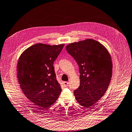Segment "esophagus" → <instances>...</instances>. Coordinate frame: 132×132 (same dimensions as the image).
I'll list each match as a JSON object with an SVG mask.
<instances>
[{
	"label": "esophagus",
	"instance_id": "obj_1",
	"mask_svg": "<svg viewBox=\"0 0 132 132\" xmlns=\"http://www.w3.org/2000/svg\"><path fill=\"white\" fill-rule=\"evenodd\" d=\"M63 84H64V86H65V87H67L68 86L69 82H67V81H64Z\"/></svg>",
	"mask_w": 132,
	"mask_h": 132
}]
</instances>
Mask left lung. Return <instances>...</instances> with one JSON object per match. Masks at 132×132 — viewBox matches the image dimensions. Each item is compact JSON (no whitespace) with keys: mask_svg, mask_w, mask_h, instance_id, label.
<instances>
[{"mask_svg":"<svg viewBox=\"0 0 132 132\" xmlns=\"http://www.w3.org/2000/svg\"><path fill=\"white\" fill-rule=\"evenodd\" d=\"M67 52L77 62L80 73V85L74 90L80 105L91 107L106 92L112 75L111 57L100 43L87 39L66 47Z\"/></svg>","mask_w":132,"mask_h":132,"instance_id":"obj_1","label":"left lung"}]
</instances>
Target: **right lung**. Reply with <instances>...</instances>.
<instances>
[{
    "label": "right lung",
    "mask_w": 132,
    "mask_h": 132,
    "mask_svg": "<svg viewBox=\"0 0 132 132\" xmlns=\"http://www.w3.org/2000/svg\"><path fill=\"white\" fill-rule=\"evenodd\" d=\"M64 46L36 44L19 58L17 68L20 86L26 96L40 109H47L61 93L53 64Z\"/></svg>",
    "instance_id": "1"
}]
</instances>
